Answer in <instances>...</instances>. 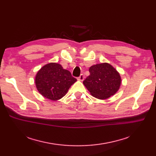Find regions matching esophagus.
Returning a JSON list of instances; mask_svg holds the SVG:
<instances>
[{
    "label": "esophagus",
    "mask_w": 156,
    "mask_h": 156,
    "mask_svg": "<svg viewBox=\"0 0 156 156\" xmlns=\"http://www.w3.org/2000/svg\"><path fill=\"white\" fill-rule=\"evenodd\" d=\"M84 79V74H81V75H80V76L78 77V80H79V81H83Z\"/></svg>",
    "instance_id": "esophagus-1"
}]
</instances>
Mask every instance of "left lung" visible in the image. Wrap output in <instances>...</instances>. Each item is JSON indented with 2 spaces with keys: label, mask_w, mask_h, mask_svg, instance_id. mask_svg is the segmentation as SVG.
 Segmentation results:
<instances>
[{
  "label": "left lung",
  "mask_w": 156,
  "mask_h": 156,
  "mask_svg": "<svg viewBox=\"0 0 156 156\" xmlns=\"http://www.w3.org/2000/svg\"><path fill=\"white\" fill-rule=\"evenodd\" d=\"M90 75L83 84L91 95L100 100H105L119 90L121 77L115 68L108 63L92 66L89 68Z\"/></svg>",
  "instance_id": "obj_1"
}]
</instances>
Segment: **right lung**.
Instances as JSON below:
<instances>
[{"mask_svg":"<svg viewBox=\"0 0 156 156\" xmlns=\"http://www.w3.org/2000/svg\"><path fill=\"white\" fill-rule=\"evenodd\" d=\"M70 72L57 63H49L37 73L35 83L38 92L49 100L56 101L64 97L76 82Z\"/></svg>","mask_w":156,"mask_h":156,"instance_id":"add662e5","label":"right lung"}]
</instances>
